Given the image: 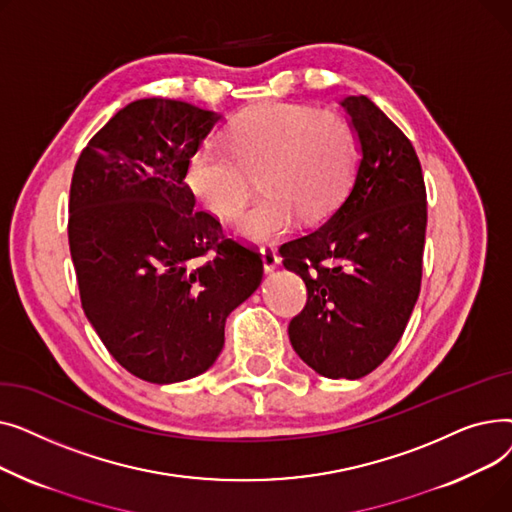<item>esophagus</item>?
<instances>
[{"label": "esophagus", "mask_w": 512, "mask_h": 512, "mask_svg": "<svg viewBox=\"0 0 512 512\" xmlns=\"http://www.w3.org/2000/svg\"><path fill=\"white\" fill-rule=\"evenodd\" d=\"M261 259H263V270L265 274H272L280 265V257L274 247H261Z\"/></svg>", "instance_id": "esophagus-1"}]
</instances>
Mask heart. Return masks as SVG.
I'll return each instance as SVG.
<instances>
[{
	"label": "heart",
	"instance_id": "obj_1",
	"mask_svg": "<svg viewBox=\"0 0 512 512\" xmlns=\"http://www.w3.org/2000/svg\"><path fill=\"white\" fill-rule=\"evenodd\" d=\"M224 147L199 145L186 161L184 184L215 218H230L257 176L261 195L234 224L236 236L267 242L303 218L328 213L357 164V134L342 116L297 103H263L234 120Z\"/></svg>",
	"mask_w": 512,
	"mask_h": 512
}]
</instances>
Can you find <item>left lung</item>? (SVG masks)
Masks as SVG:
<instances>
[{
  "label": "left lung",
  "mask_w": 512,
  "mask_h": 512,
  "mask_svg": "<svg viewBox=\"0 0 512 512\" xmlns=\"http://www.w3.org/2000/svg\"><path fill=\"white\" fill-rule=\"evenodd\" d=\"M359 145L344 197L315 232L280 247L307 286L290 344L324 378L359 380L405 332L421 288L425 182L411 141L365 95L340 101Z\"/></svg>",
  "instance_id": "obj_1"
}]
</instances>
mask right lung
Here are the masks:
<instances>
[{"instance_id":"right-lung-1","label":"right lung","mask_w":512,"mask_h":512,"mask_svg":"<svg viewBox=\"0 0 512 512\" xmlns=\"http://www.w3.org/2000/svg\"><path fill=\"white\" fill-rule=\"evenodd\" d=\"M220 114L174 99L132 101L80 153L68 242L80 303L110 355L151 384L207 371L226 317L259 288L255 251L195 211L186 161Z\"/></svg>"}]
</instances>
